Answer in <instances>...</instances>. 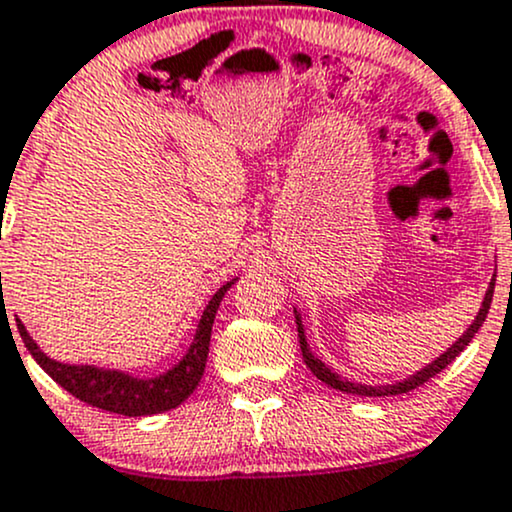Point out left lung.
<instances>
[{"label": "left lung", "mask_w": 512, "mask_h": 512, "mask_svg": "<svg viewBox=\"0 0 512 512\" xmlns=\"http://www.w3.org/2000/svg\"><path fill=\"white\" fill-rule=\"evenodd\" d=\"M493 283H496V278H493ZM493 283L488 285V292H486V297H484V304H481V309H479V314H476L474 324L469 326L467 331H464V336L459 338L457 343H452V348L447 350V353H442L438 360H433V363L423 367V370H418L416 375L409 377V380L396 382V384H387V387H367V384H355V382L343 380L341 375H336V372L329 370V367L321 363L319 358H314V353H312V350H309V346H307V338H304V331H302V324H300V314L295 312L297 333H300V346H302V358H304V363H307L309 370H312L314 375H317L321 382H326V384H329V387L341 389V392H348V394H358V396H396V394L411 392V389L421 387V384H426V382L430 380V377H435V375H438V372L445 370V367L450 365L452 360H455L457 355L462 353V350L469 346V341H472V338L476 336V331H479L481 324H484V321H486L488 309H491Z\"/></svg>", "instance_id": "1"}]
</instances>
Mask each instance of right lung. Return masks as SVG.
I'll use <instances>...</instances> for the list:
<instances>
[{
  "label": "right lung",
  "mask_w": 512,
  "mask_h": 512,
  "mask_svg": "<svg viewBox=\"0 0 512 512\" xmlns=\"http://www.w3.org/2000/svg\"><path fill=\"white\" fill-rule=\"evenodd\" d=\"M232 283L222 285L220 290L212 295L186 358H183L174 370H169L166 375L154 377V380H137V377L123 375V372L99 370V367L89 365L79 367L57 363V360H50L43 350H38V346L33 343V338L28 336L24 324H21L19 319H16V329H19L21 338H24V346L28 348V353L36 358V363L43 367L60 387H65L72 396H77L79 401L96 406V409L101 411L120 413V416H152V413L176 409V406L183 404V401L193 394V389L198 387L205 363H208L212 321H215L217 307H220L222 297H225V292L232 287Z\"/></svg>",
  "instance_id": "1"
}]
</instances>
